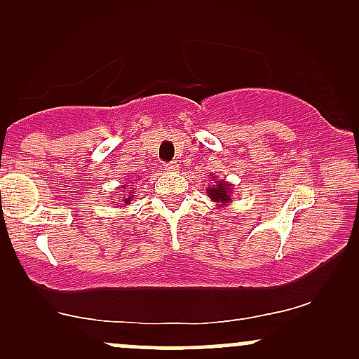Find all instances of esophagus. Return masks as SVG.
Wrapping results in <instances>:
<instances>
[{"mask_svg":"<svg viewBox=\"0 0 359 359\" xmlns=\"http://www.w3.org/2000/svg\"><path fill=\"white\" fill-rule=\"evenodd\" d=\"M163 168H165L167 172H175V170H179V162L165 163V165H163Z\"/></svg>","mask_w":359,"mask_h":359,"instance_id":"34e87169","label":"esophagus"}]
</instances>
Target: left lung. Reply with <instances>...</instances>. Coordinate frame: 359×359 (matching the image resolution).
Instances as JSON below:
<instances>
[{
    "instance_id": "obj_1",
    "label": "left lung",
    "mask_w": 359,
    "mask_h": 359,
    "mask_svg": "<svg viewBox=\"0 0 359 359\" xmlns=\"http://www.w3.org/2000/svg\"><path fill=\"white\" fill-rule=\"evenodd\" d=\"M212 180L214 184L205 189V194H208L212 203H216L219 208H224V205H228V203H231L233 184H229L226 179H216V177Z\"/></svg>"
}]
</instances>
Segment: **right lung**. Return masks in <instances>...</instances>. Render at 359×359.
Returning a JSON list of instances; mask_svg holds the SVG:
<instances>
[{"instance_id":"add662e5","label":"right lung","mask_w":359,"mask_h":359,"mask_svg":"<svg viewBox=\"0 0 359 359\" xmlns=\"http://www.w3.org/2000/svg\"><path fill=\"white\" fill-rule=\"evenodd\" d=\"M121 189H123V199H119V203H121L123 205H128L131 203V197H133V192H135V187H130V185H121ZM119 196V194H118Z\"/></svg>"}]
</instances>
